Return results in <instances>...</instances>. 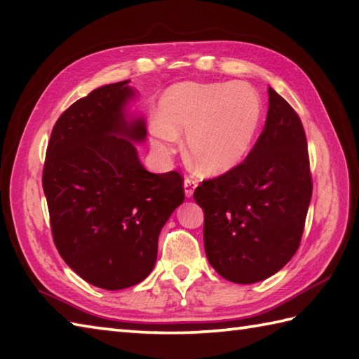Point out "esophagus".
<instances>
[{
    "mask_svg": "<svg viewBox=\"0 0 359 359\" xmlns=\"http://www.w3.org/2000/svg\"><path fill=\"white\" fill-rule=\"evenodd\" d=\"M184 187H185V196H187V197H193L194 189H196V187H197V182L193 180V179H189V177H187L185 182H184Z\"/></svg>",
    "mask_w": 359,
    "mask_h": 359,
    "instance_id": "esophagus-1",
    "label": "esophagus"
}]
</instances>
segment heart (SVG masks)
<instances>
[{
  "instance_id": "heart-1",
  "label": "heart",
  "mask_w": 359,
  "mask_h": 359,
  "mask_svg": "<svg viewBox=\"0 0 359 359\" xmlns=\"http://www.w3.org/2000/svg\"><path fill=\"white\" fill-rule=\"evenodd\" d=\"M160 120L151 128L152 147L166 154L187 133V154L197 171L220 175L250 154L262 120V102L247 85L185 81L165 90Z\"/></svg>"
}]
</instances>
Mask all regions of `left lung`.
Wrapping results in <instances>:
<instances>
[{
    "label": "left lung",
    "instance_id": "left-lung-1",
    "mask_svg": "<svg viewBox=\"0 0 359 359\" xmlns=\"http://www.w3.org/2000/svg\"><path fill=\"white\" fill-rule=\"evenodd\" d=\"M194 201L205 212V253L224 279L255 284L294 256L311 201L307 139L299 116L273 88L247 158L202 182Z\"/></svg>",
    "mask_w": 359,
    "mask_h": 359
}]
</instances>
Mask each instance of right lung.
<instances>
[{
    "label": "right lung",
    "instance_id": "1",
    "mask_svg": "<svg viewBox=\"0 0 359 359\" xmlns=\"http://www.w3.org/2000/svg\"><path fill=\"white\" fill-rule=\"evenodd\" d=\"M131 80L94 89L52 129L43 189L53 242L89 284L121 290L139 284L157 261L158 234L184 203V180L144 170L135 144L147 123L131 111Z\"/></svg>",
    "mask_w": 359,
    "mask_h": 359
}]
</instances>
